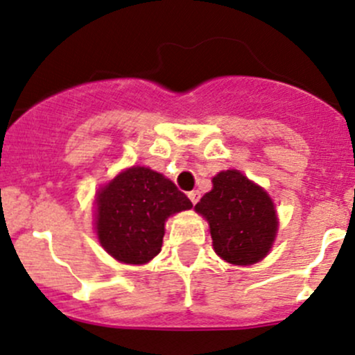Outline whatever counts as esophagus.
I'll use <instances>...</instances> for the list:
<instances>
[{"label":"esophagus","mask_w":355,"mask_h":355,"mask_svg":"<svg viewBox=\"0 0 355 355\" xmlns=\"http://www.w3.org/2000/svg\"><path fill=\"white\" fill-rule=\"evenodd\" d=\"M188 198L191 199V202H193V205H196V202L199 201V198H201V193H199V191H191V193H188Z\"/></svg>","instance_id":"34e87169"}]
</instances>
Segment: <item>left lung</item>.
Segmentation results:
<instances>
[{
    "instance_id": "obj_1",
    "label": "left lung",
    "mask_w": 355,
    "mask_h": 355,
    "mask_svg": "<svg viewBox=\"0 0 355 355\" xmlns=\"http://www.w3.org/2000/svg\"><path fill=\"white\" fill-rule=\"evenodd\" d=\"M194 209L206 218L214 252L228 263L253 265L272 250L278 231L272 198L240 171L218 173Z\"/></svg>"
}]
</instances>
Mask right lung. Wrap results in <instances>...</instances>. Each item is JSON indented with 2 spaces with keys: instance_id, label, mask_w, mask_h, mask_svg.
<instances>
[{
  "instance_id": "add662e5",
  "label": "right lung",
  "mask_w": 355,
  "mask_h": 355,
  "mask_svg": "<svg viewBox=\"0 0 355 355\" xmlns=\"http://www.w3.org/2000/svg\"><path fill=\"white\" fill-rule=\"evenodd\" d=\"M191 208L193 202L173 181L132 166L98 189L95 231L115 260L144 265L161 252L167 218Z\"/></svg>"
}]
</instances>
